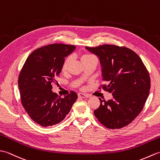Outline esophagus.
<instances>
[{"mask_svg":"<svg viewBox=\"0 0 160 160\" xmlns=\"http://www.w3.org/2000/svg\"><path fill=\"white\" fill-rule=\"evenodd\" d=\"M78 96L79 98H89L91 96L89 94H87V93H78Z\"/></svg>","mask_w":160,"mask_h":160,"instance_id":"34e87169","label":"esophagus"}]
</instances>
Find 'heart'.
<instances>
[{
  "label": "heart",
  "mask_w": 160,
  "mask_h": 160,
  "mask_svg": "<svg viewBox=\"0 0 160 160\" xmlns=\"http://www.w3.org/2000/svg\"><path fill=\"white\" fill-rule=\"evenodd\" d=\"M92 56H93L92 55H89V54H85V55H83L82 56V60H83L84 59H87V58H89L92 57ZM71 60H72V56H68L67 58L65 59V60H64V62L62 64V70L63 71H67V70L68 67H69V64L71 62Z\"/></svg>",
  "instance_id": "obj_1"
}]
</instances>
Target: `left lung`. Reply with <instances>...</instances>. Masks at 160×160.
<instances>
[{
  "mask_svg": "<svg viewBox=\"0 0 160 160\" xmlns=\"http://www.w3.org/2000/svg\"><path fill=\"white\" fill-rule=\"evenodd\" d=\"M86 49L99 58L103 80L108 83L102 87L113 96L108 101L99 98L95 116L108 128L124 127L143 109L151 88L148 71L138 54L127 47L103 45Z\"/></svg>",
  "mask_w": 160,
  "mask_h": 160,
  "instance_id": "obj_1",
  "label": "left lung"
}]
</instances>
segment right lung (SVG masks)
Instances as JSON below:
<instances>
[{
    "label": "right lung",
    "instance_id": "add662e5",
    "mask_svg": "<svg viewBox=\"0 0 160 160\" xmlns=\"http://www.w3.org/2000/svg\"><path fill=\"white\" fill-rule=\"evenodd\" d=\"M76 49L74 45L52 44L36 49L27 58L18 77L22 106L32 120L42 127L62 122L76 101L78 95L61 98L52 91L58 84L64 58Z\"/></svg>",
    "mask_w": 160,
    "mask_h": 160
}]
</instances>
